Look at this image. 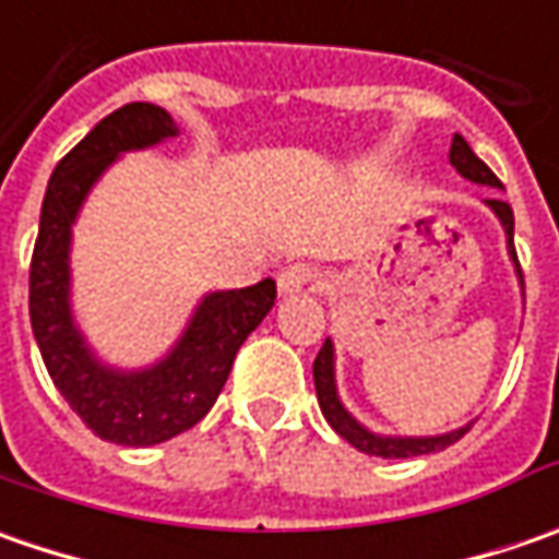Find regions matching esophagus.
Returning a JSON list of instances; mask_svg holds the SVG:
<instances>
[{"label":"esophagus","mask_w":559,"mask_h":559,"mask_svg":"<svg viewBox=\"0 0 559 559\" xmlns=\"http://www.w3.org/2000/svg\"><path fill=\"white\" fill-rule=\"evenodd\" d=\"M317 280L320 273L308 264H292L280 276H276V286H280V295H298V292H313L317 289Z\"/></svg>","instance_id":"1"}]
</instances>
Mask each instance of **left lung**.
<instances>
[{"mask_svg": "<svg viewBox=\"0 0 559 559\" xmlns=\"http://www.w3.org/2000/svg\"><path fill=\"white\" fill-rule=\"evenodd\" d=\"M451 164L461 170L466 180L483 186H501V180L491 174V167L476 158V152L466 145L463 136H454L451 142ZM488 207L501 217L507 233V248H510V258L516 264V273L523 280V270H520V258H516V246H513V207L501 199H488ZM313 385H317V401H320V411L326 423L333 426L335 432L348 444H355L357 451L364 454H373V457H385V461H401V457H417V454H432V451H444L448 444H454L457 439L466 436L469 426H463L457 432H448V436H436V439H385V436H373L370 429H364L335 395V373H333V342L326 338L320 355L313 357Z\"/></svg>", "mask_w": 559, "mask_h": 559, "instance_id": "8db88e82", "label": "left lung"}]
</instances>
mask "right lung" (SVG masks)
<instances>
[{
  "label": "right lung",
  "mask_w": 559,
  "mask_h": 559,
  "mask_svg": "<svg viewBox=\"0 0 559 559\" xmlns=\"http://www.w3.org/2000/svg\"><path fill=\"white\" fill-rule=\"evenodd\" d=\"M167 136H177V123L148 102H130L98 120L52 170L31 258V326L55 389L98 439L127 448L162 444L192 429L214 407L236 352L276 301L273 280L207 295L177 348L140 373L108 370L83 345L68 308L71 224L120 152Z\"/></svg>",
  "instance_id": "1"
}]
</instances>
